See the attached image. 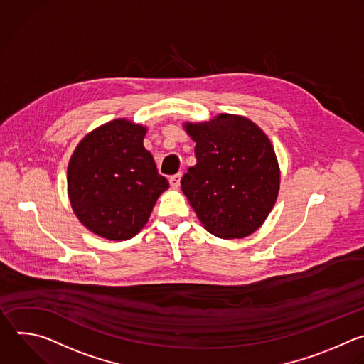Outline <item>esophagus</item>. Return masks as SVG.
Returning a JSON list of instances; mask_svg holds the SVG:
<instances>
[{"label":"esophagus","instance_id":"1","mask_svg":"<svg viewBox=\"0 0 364 364\" xmlns=\"http://www.w3.org/2000/svg\"><path fill=\"white\" fill-rule=\"evenodd\" d=\"M181 179H182V173H176V175L171 176V178H169V183H171V186H172V188H175V189H178V188L181 186Z\"/></svg>","mask_w":364,"mask_h":364}]
</instances>
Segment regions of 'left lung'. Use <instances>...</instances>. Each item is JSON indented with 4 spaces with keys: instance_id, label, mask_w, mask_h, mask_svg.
I'll use <instances>...</instances> for the list:
<instances>
[{
    "instance_id": "8db88e82",
    "label": "left lung",
    "mask_w": 364,
    "mask_h": 364,
    "mask_svg": "<svg viewBox=\"0 0 364 364\" xmlns=\"http://www.w3.org/2000/svg\"><path fill=\"white\" fill-rule=\"evenodd\" d=\"M183 129L196 143V165L181 185L202 227L223 240L251 235L267 220L279 191L271 140L248 117L230 113L185 122Z\"/></svg>"
}]
</instances>
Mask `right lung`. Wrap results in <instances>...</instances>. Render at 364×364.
Segmentation results:
<instances>
[{
  "mask_svg": "<svg viewBox=\"0 0 364 364\" xmlns=\"http://www.w3.org/2000/svg\"><path fill=\"white\" fill-rule=\"evenodd\" d=\"M148 127L127 119L89 132L67 168V193L77 220L109 241L133 238L169 188L143 139Z\"/></svg>",
  "mask_w": 364,
  "mask_h": 364,
  "instance_id": "right-lung-1",
  "label": "right lung"
}]
</instances>
